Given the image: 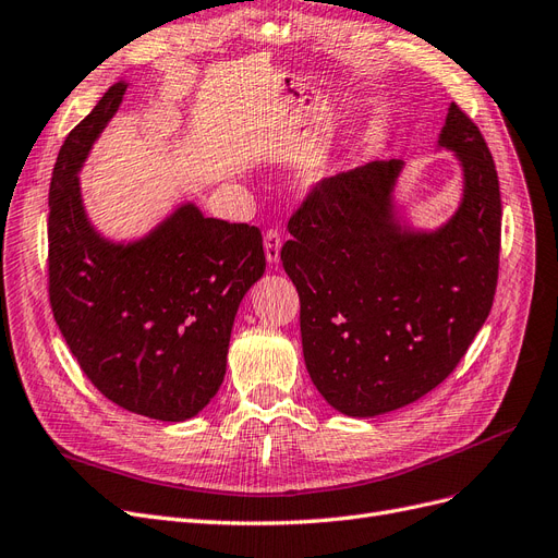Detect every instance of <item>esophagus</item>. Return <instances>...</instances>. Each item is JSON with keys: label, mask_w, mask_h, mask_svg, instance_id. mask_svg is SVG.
I'll list each match as a JSON object with an SVG mask.
<instances>
[{"label": "esophagus", "mask_w": 558, "mask_h": 558, "mask_svg": "<svg viewBox=\"0 0 558 558\" xmlns=\"http://www.w3.org/2000/svg\"><path fill=\"white\" fill-rule=\"evenodd\" d=\"M280 247H282V239L276 230H268L264 234V255H266V262L271 266H278L280 262Z\"/></svg>", "instance_id": "esophagus-1"}]
</instances>
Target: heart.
<instances>
[{
    "label": "heart",
    "instance_id": "obj_1",
    "mask_svg": "<svg viewBox=\"0 0 558 558\" xmlns=\"http://www.w3.org/2000/svg\"><path fill=\"white\" fill-rule=\"evenodd\" d=\"M331 170H333V165H322V168L317 170V177H328L331 174Z\"/></svg>",
    "mask_w": 558,
    "mask_h": 558
}]
</instances>
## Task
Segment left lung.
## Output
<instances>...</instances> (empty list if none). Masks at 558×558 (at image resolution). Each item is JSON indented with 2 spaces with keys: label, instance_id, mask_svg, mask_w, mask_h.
<instances>
[{
  "label": "left lung",
  "instance_id": "obj_1",
  "mask_svg": "<svg viewBox=\"0 0 558 558\" xmlns=\"http://www.w3.org/2000/svg\"><path fill=\"white\" fill-rule=\"evenodd\" d=\"M437 149L452 151L462 172L456 211L437 227H414L398 209V158L324 181L290 220L280 259L301 299L305 367L344 416L388 414L437 388L492 311L497 168L456 102Z\"/></svg>",
  "mask_w": 558,
  "mask_h": 558
}]
</instances>
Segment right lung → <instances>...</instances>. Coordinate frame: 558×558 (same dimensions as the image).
I'll use <instances>...</instances> for the list:
<instances>
[{
	"label": "right lung",
	"instance_id": "right-lung-1",
	"mask_svg": "<svg viewBox=\"0 0 558 558\" xmlns=\"http://www.w3.org/2000/svg\"><path fill=\"white\" fill-rule=\"evenodd\" d=\"M119 80L69 133L50 181V303L82 373L133 414L197 416L225 379L239 305L264 276L262 232L181 202L149 232L112 239L92 222L80 172L117 114Z\"/></svg>",
	"mask_w": 558,
	"mask_h": 558
}]
</instances>
